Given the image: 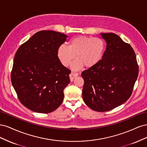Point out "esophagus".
Listing matches in <instances>:
<instances>
[{
  "label": "esophagus",
  "mask_w": 147,
  "mask_h": 147,
  "mask_svg": "<svg viewBox=\"0 0 147 147\" xmlns=\"http://www.w3.org/2000/svg\"><path fill=\"white\" fill-rule=\"evenodd\" d=\"M78 75V73L77 72H72L71 74H70V81L72 82L74 80V79L77 77Z\"/></svg>",
  "instance_id": "esophagus-1"
}]
</instances>
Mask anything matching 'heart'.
<instances>
[{"label":"heart","mask_w":147,"mask_h":147,"mask_svg":"<svg viewBox=\"0 0 147 147\" xmlns=\"http://www.w3.org/2000/svg\"><path fill=\"white\" fill-rule=\"evenodd\" d=\"M105 43L98 37L77 36L71 40L70 45H61L57 49V57L62 64L68 66L75 58L72 64L75 70L84 65L90 68L98 64L105 51Z\"/></svg>","instance_id":"obj_1"}]
</instances>
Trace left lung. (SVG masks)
Returning a JSON list of instances; mask_svg holds the SVG:
<instances>
[{
    "mask_svg": "<svg viewBox=\"0 0 147 147\" xmlns=\"http://www.w3.org/2000/svg\"><path fill=\"white\" fill-rule=\"evenodd\" d=\"M107 43L99 63L84 70L82 96L92 110L107 112L131 97L139 74L136 53L129 43L114 33H101Z\"/></svg>",
    "mask_w": 147,
    "mask_h": 147,
    "instance_id": "1",
    "label": "left lung"
}]
</instances>
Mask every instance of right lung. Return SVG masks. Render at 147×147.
<instances>
[{"instance_id": "1", "label": "right lung", "mask_w": 147, "mask_h": 147, "mask_svg": "<svg viewBox=\"0 0 147 147\" xmlns=\"http://www.w3.org/2000/svg\"><path fill=\"white\" fill-rule=\"evenodd\" d=\"M67 37L56 31H39L16 52L12 85L21 103L33 112H52L63 101L71 71L61 64L57 49Z\"/></svg>"}]
</instances>
